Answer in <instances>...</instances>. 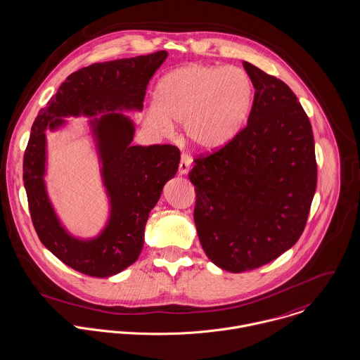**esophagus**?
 Instances as JSON below:
<instances>
[{
    "mask_svg": "<svg viewBox=\"0 0 360 360\" xmlns=\"http://www.w3.org/2000/svg\"><path fill=\"white\" fill-rule=\"evenodd\" d=\"M191 164H192V157L188 154H182L181 155V162H179V174L181 175H186L191 169Z\"/></svg>",
    "mask_w": 360,
    "mask_h": 360,
    "instance_id": "1",
    "label": "esophagus"
}]
</instances>
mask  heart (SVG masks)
<instances>
[{"label": "heart", "mask_w": 360, "mask_h": 360, "mask_svg": "<svg viewBox=\"0 0 360 360\" xmlns=\"http://www.w3.org/2000/svg\"><path fill=\"white\" fill-rule=\"evenodd\" d=\"M253 104V84L235 67L191 64L167 73L154 90L148 125L171 134L172 122H185L189 142L206 151L229 143L245 125Z\"/></svg>", "instance_id": "b5f03b06"}]
</instances>
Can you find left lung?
Wrapping results in <instances>:
<instances>
[{"instance_id":"left-lung-1","label":"left lung","mask_w":360,"mask_h":360,"mask_svg":"<svg viewBox=\"0 0 360 360\" xmlns=\"http://www.w3.org/2000/svg\"><path fill=\"white\" fill-rule=\"evenodd\" d=\"M255 98L248 125L226 146L195 160V224L222 270L262 267L300 238L317 185L310 121L293 91L243 61Z\"/></svg>"}]
</instances>
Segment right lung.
I'll return each instance as SVG.
<instances>
[{
	"label": "right lung",
	"mask_w": 360,
	"mask_h": 360,
	"mask_svg": "<svg viewBox=\"0 0 360 360\" xmlns=\"http://www.w3.org/2000/svg\"><path fill=\"white\" fill-rule=\"evenodd\" d=\"M168 53L97 63L71 73L36 117L23 157V182L34 229L41 243L73 270L105 278L134 264L143 248L144 226L164 185L181 160L171 144L132 146L135 124L124 111H142L148 80ZM89 116L110 202L108 225L94 238L70 234L56 216L44 176L47 130L68 116Z\"/></svg>",
	"instance_id": "add662e5"
}]
</instances>
